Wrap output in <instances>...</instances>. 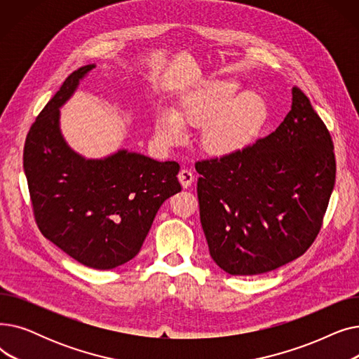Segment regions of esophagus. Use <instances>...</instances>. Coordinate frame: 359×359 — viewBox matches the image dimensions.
Wrapping results in <instances>:
<instances>
[{"mask_svg":"<svg viewBox=\"0 0 359 359\" xmlns=\"http://www.w3.org/2000/svg\"><path fill=\"white\" fill-rule=\"evenodd\" d=\"M177 177H179V182L184 187V189H187V187H189L194 183V180H195L194 173L191 172V170H187V168H182L180 172H179V175H177Z\"/></svg>","mask_w":359,"mask_h":359,"instance_id":"34e87169","label":"esophagus"}]
</instances>
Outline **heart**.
<instances>
[{"label":"heart","mask_w":359,"mask_h":359,"mask_svg":"<svg viewBox=\"0 0 359 359\" xmlns=\"http://www.w3.org/2000/svg\"><path fill=\"white\" fill-rule=\"evenodd\" d=\"M268 119V106L234 80H210L182 97L176 111L161 110L156 118V140L172 147L186 140V128L202 129L206 154L224 158L248 148Z\"/></svg>","instance_id":"obj_1"}]
</instances>
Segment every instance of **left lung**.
I'll return each instance as SVG.
<instances>
[{
  "mask_svg": "<svg viewBox=\"0 0 359 359\" xmlns=\"http://www.w3.org/2000/svg\"><path fill=\"white\" fill-rule=\"evenodd\" d=\"M195 167L210 255L222 271L243 276L271 272L307 252L336 177L330 132L298 87L272 134Z\"/></svg>",
  "mask_w": 359,
  "mask_h": 359,
  "instance_id": "left-lung-1",
  "label": "left lung"
}]
</instances>
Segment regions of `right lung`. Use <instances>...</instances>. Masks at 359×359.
<instances>
[{
	"label": "right lung",
	"instance_id": "right-lung-1",
	"mask_svg": "<svg viewBox=\"0 0 359 359\" xmlns=\"http://www.w3.org/2000/svg\"><path fill=\"white\" fill-rule=\"evenodd\" d=\"M94 67L74 71L32 125L23 167L41 233L93 269L134 259L161 203L182 191L176 161H156L119 149L87 160L65 142L60 107Z\"/></svg>",
	"mask_w": 359,
	"mask_h": 359
}]
</instances>
